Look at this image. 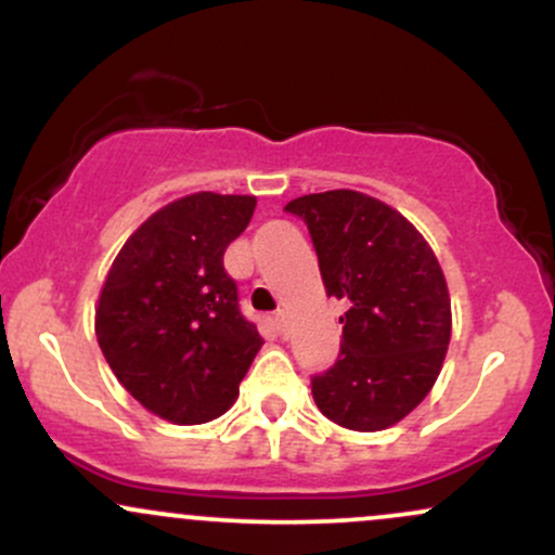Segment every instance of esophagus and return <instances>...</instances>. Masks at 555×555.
<instances>
[{"label": "esophagus", "instance_id": "34e87169", "mask_svg": "<svg viewBox=\"0 0 555 555\" xmlns=\"http://www.w3.org/2000/svg\"><path fill=\"white\" fill-rule=\"evenodd\" d=\"M276 326L286 336V313H284V310H279V313H276Z\"/></svg>", "mask_w": 555, "mask_h": 555}]
</instances>
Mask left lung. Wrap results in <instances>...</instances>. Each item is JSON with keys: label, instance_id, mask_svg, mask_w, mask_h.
<instances>
[{"label": "left lung", "instance_id": "8db88e82", "mask_svg": "<svg viewBox=\"0 0 555 555\" xmlns=\"http://www.w3.org/2000/svg\"><path fill=\"white\" fill-rule=\"evenodd\" d=\"M326 295L344 299L341 352L313 378L318 410L360 433L386 430L430 393L451 339L441 263L397 208L358 190L295 197Z\"/></svg>", "mask_w": 555, "mask_h": 555}]
</instances>
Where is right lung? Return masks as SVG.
Returning a JSON list of instances; mask_svg holds the SVG:
<instances>
[{
	"label": "right lung",
	"instance_id": "add662e5",
	"mask_svg": "<svg viewBox=\"0 0 555 555\" xmlns=\"http://www.w3.org/2000/svg\"><path fill=\"white\" fill-rule=\"evenodd\" d=\"M256 203L219 193L171 201L127 237L106 273L95 339L119 384L156 417L201 425L224 415L263 344L224 271V250Z\"/></svg>",
	"mask_w": 555,
	"mask_h": 555
}]
</instances>
